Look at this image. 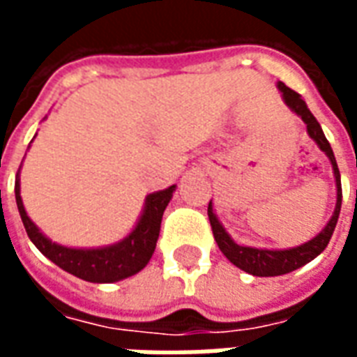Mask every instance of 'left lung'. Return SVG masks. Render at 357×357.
<instances>
[{
    "mask_svg": "<svg viewBox=\"0 0 357 357\" xmlns=\"http://www.w3.org/2000/svg\"><path fill=\"white\" fill-rule=\"evenodd\" d=\"M277 88L281 89L283 93L284 102L289 105V109L292 112H296L304 124L307 128L310 137L319 145L325 155L329 156L331 164H333V172H335V181H337V206L333 212V218L329 220V224L325 225L319 235H315L314 239L307 241L300 247L289 248V250H266V248H252V247H241L235 241L227 235L224 229V225L218 222L216 214L212 210V202L208 204V220L212 225V233H214V239H216L218 247L224 252V256L243 271H247L250 275L256 277H275V275H284V273H291L294 269L302 268L304 264L312 262L315 256H319L325 250V247L329 245L333 231L337 227L338 214H340V204H342V187H340V172H338L337 160L333 155V149H331L329 141L323 135V130L319 122L315 120V116L310 112L306 107L304 99L300 97L294 89L287 88L283 82L277 84Z\"/></svg>",
    "mask_w": 357,
    "mask_h": 357,
    "instance_id": "1",
    "label": "left lung"
}]
</instances>
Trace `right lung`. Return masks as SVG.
Wrapping results in <instances>:
<instances>
[{"label": "right lung", "mask_w": 357, "mask_h": 357, "mask_svg": "<svg viewBox=\"0 0 357 357\" xmlns=\"http://www.w3.org/2000/svg\"><path fill=\"white\" fill-rule=\"evenodd\" d=\"M19 181V172H17L15 199H17L20 220L24 224L30 241L43 256H47L51 262L57 264L59 268H63L68 273L80 277L84 281H89V283H114L126 277L135 275L137 271L147 266L151 256L155 252L164 210L170 202L172 193L176 191V185H172L164 191L149 195L145 201V210H143L135 229L116 245L105 248H66L57 243H51L28 218L22 199H20Z\"/></svg>", "instance_id": "obj_1"}]
</instances>
